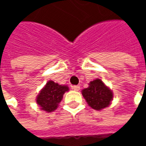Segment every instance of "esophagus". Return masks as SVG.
Returning <instances> with one entry per match:
<instances>
[{
	"label": "esophagus",
	"instance_id": "1",
	"mask_svg": "<svg viewBox=\"0 0 146 146\" xmlns=\"http://www.w3.org/2000/svg\"><path fill=\"white\" fill-rule=\"evenodd\" d=\"M72 89H73V90H75V91H78L80 90V86L79 85H73Z\"/></svg>",
	"mask_w": 146,
	"mask_h": 146
}]
</instances>
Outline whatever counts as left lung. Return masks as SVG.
<instances>
[{
	"instance_id": "obj_1",
	"label": "left lung",
	"mask_w": 146,
	"mask_h": 146,
	"mask_svg": "<svg viewBox=\"0 0 146 146\" xmlns=\"http://www.w3.org/2000/svg\"><path fill=\"white\" fill-rule=\"evenodd\" d=\"M82 95L88 105L97 111L107 107L113 97L112 91L100 78L91 81L89 84V87L82 90Z\"/></svg>"
}]
</instances>
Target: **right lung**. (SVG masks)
Wrapping results in <instances>:
<instances>
[{"label":"right lung","instance_id":"right-lung-1","mask_svg":"<svg viewBox=\"0 0 146 146\" xmlns=\"http://www.w3.org/2000/svg\"><path fill=\"white\" fill-rule=\"evenodd\" d=\"M66 91H68L67 85H60L50 80L40 90L36 98V102L43 111L51 112L57 108Z\"/></svg>","mask_w":146,"mask_h":146}]
</instances>
